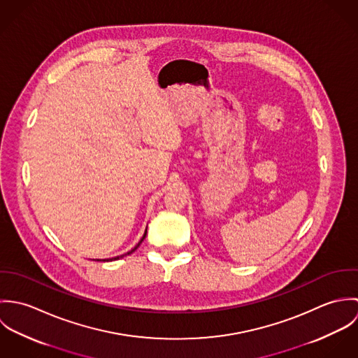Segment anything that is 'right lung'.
<instances>
[{
  "instance_id": "obj_1",
  "label": "right lung",
  "mask_w": 358,
  "mask_h": 358,
  "mask_svg": "<svg viewBox=\"0 0 358 358\" xmlns=\"http://www.w3.org/2000/svg\"><path fill=\"white\" fill-rule=\"evenodd\" d=\"M146 233H148V230H146V231H145V234H143V237H142V240H141V241H139V243H138V244H136V247H135V248H132V250H131V251H129V252H127V254H125V255H131V254H132V252H135V251H136V250H138V247H139V245H141V244H142V241H143V240H145V237H146ZM122 256H124V255L115 256V257H111V259H103V262H106V260H107V262H108V260H117V259H120V257H122ZM98 260H99V259H98Z\"/></svg>"
}]
</instances>
